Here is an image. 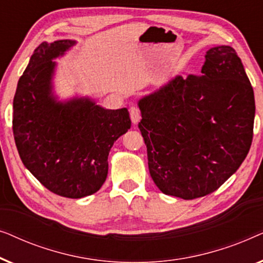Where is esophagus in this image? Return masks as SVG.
Here are the masks:
<instances>
[{
    "label": "esophagus",
    "instance_id": "obj_1",
    "mask_svg": "<svg viewBox=\"0 0 263 263\" xmlns=\"http://www.w3.org/2000/svg\"><path fill=\"white\" fill-rule=\"evenodd\" d=\"M129 114H130V120L134 124H136L140 120H141V112H140V109L136 105L130 106Z\"/></svg>",
    "mask_w": 263,
    "mask_h": 263
}]
</instances>
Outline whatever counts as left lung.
I'll return each instance as SVG.
<instances>
[{
	"label": "left lung",
	"instance_id": "obj_1",
	"mask_svg": "<svg viewBox=\"0 0 263 263\" xmlns=\"http://www.w3.org/2000/svg\"><path fill=\"white\" fill-rule=\"evenodd\" d=\"M148 168L166 195L193 200L237 171L254 134V89L235 49L207 51L201 75L176 77L139 102Z\"/></svg>",
	"mask_w": 263,
	"mask_h": 263
}]
</instances>
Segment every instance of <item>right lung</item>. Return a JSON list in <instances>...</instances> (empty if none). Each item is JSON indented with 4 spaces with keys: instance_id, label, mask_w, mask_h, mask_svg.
<instances>
[{
    "instance_id": "right-lung-1",
    "label": "right lung",
    "mask_w": 263,
    "mask_h": 263,
    "mask_svg": "<svg viewBox=\"0 0 263 263\" xmlns=\"http://www.w3.org/2000/svg\"><path fill=\"white\" fill-rule=\"evenodd\" d=\"M74 41L42 43L17 82L13 134L28 171L56 195L81 199L98 192L107 176L114 142L128 132V110H106L87 98L56 102L52 59Z\"/></svg>"
}]
</instances>
